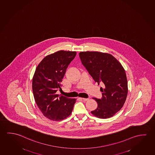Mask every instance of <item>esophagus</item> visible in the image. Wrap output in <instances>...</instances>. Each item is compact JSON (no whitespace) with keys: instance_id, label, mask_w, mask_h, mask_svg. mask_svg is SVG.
<instances>
[{"instance_id":"1","label":"esophagus","mask_w":155,"mask_h":155,"mask_svg":"<svg viewBox=\"0 0 155 155\" xmlns=\"http://www.w3.org/2000/svg\"><path fill=\"white\" fill-rule=\"evenodd\" d=\"M81 100L85 101H86L89 100V99H88V98H81Z\"/></svg>"}]
</instances>
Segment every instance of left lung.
<instances>
[{
    "instance_id": "1",
    "label": "left lung",
    "mask_w": 155,
    "mask_h": 155,
    "mask_svg": "<svg viewBox=\"0 0 155 155\" xmlns=\"http://www.w3.org/2000/svg\"><path fill=\"white\" fill-rule=\"evenodd\" d=\"M81 63L103 92L101 99L93 98L98 107L91 113L100 119L114 115L123 107L128 94V82L125 70L113 56L98 51L79 52Z\"/></svg>"
}]
</instances>
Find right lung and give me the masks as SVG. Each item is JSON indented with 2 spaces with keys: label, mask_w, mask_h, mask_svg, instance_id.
<instances>
[{
  "label": "right lung",
  "mask_w": 155,
  "mask_h": 155,
  "mask_svg": "<svg viewBox=\"0 0 155 155\" xmlns=\"http://www.w3.org/2000/svg\"><path fill=\"white\" fill-rule=\"evenodd\" d=\"M76 51L60 50L45 57L36 68L32 80L34 97L45 117L61 121L71 114L76 99L57 94L67 68Z\"/></svg>",
  "instance_id": "obj_1"
}]
</instances>
